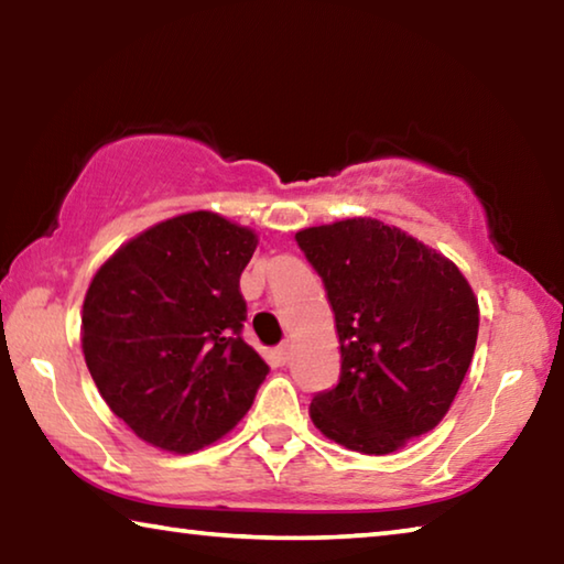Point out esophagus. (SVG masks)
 Masks as SVG:
<instances>
[{
	"mask_svg": "<svg viewBox=\"0 0 564 564\" xmlns=\"http://www.w3.org/2000/svg\"><path fill=\"white\" fill-rule=\"evenodd\" d=\"M289 352H291L289 343H283V346L275 348V350H273V360H275V366H285V362H289Z\"/></svg>",
	"mask_w": 564,
	"mask_h": 564,
	"instance_id": "esophagus-1",
	"label": "esophagus"
}]
</instances>
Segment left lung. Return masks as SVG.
<instances>
[{
	"instance_id": "1",
	"label": "left lung",
	"mask_w": 564,
	"mask_h": 564,
	"mask_svg": "<svg viewBox=\"0 0 564 564\" xmlns=\"http://www.w3.org/2000/svg\"><path fill=\"white\" fill-rule=\"evenodd\" d=\"M326 285L340 343L338 386L311 400L328 441L388 455L441 423L470 368L480 308L460 269L378 218L295 234Z\"/></svg>"
}]
</instances>
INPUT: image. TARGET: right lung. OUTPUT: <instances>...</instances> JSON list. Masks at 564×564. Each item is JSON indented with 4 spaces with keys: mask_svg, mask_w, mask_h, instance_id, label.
Here are the masks:
<instances>
[{
    "mask_svg": "<svg viewBox=\"0 0 564 564\" xmlns=\"http://www.w3.org/2000/svg\"><path fill=\"white\" fill-rule=\"evenodd\" d=\"M259 236L214 212L166 218L94 273L82 350L111 413L141 441L186 455L251 408L269 366L241 338L238 279Z\"/></svg>",
    "mask_w": 564,
    "mask_h": 564,
    "instance_id": "add662e5",
    "label": "right lung"
}]
</instances>
